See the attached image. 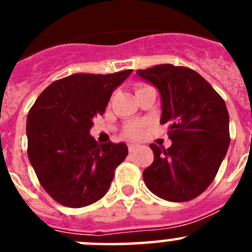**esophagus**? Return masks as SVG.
<instances>
[{
    "mask_svg": "<svg viewBox=\"0 0 252 252\" xmlns=\"http://www.w3.org/2000/svg\"><path fill=\"white\" fill-rule=\"evenodd\" d=\"M137 148H139V146L135 145V144H128V151H130V153H133Z\"/></svg>",
    "mask_w": 252,
    "mask_h": 252,
    "instance_id": "esophagus-1",
    "label": "esophagus"
}]
</instances>
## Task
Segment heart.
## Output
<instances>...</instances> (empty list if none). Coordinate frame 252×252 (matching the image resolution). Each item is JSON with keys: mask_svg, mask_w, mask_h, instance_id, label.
<instances>
[{"mask_svg": "<svg viewBox=\"0 0 252 252\" xmlns=\"http://www.w3.org/2000/svg\"><path fill=\"white\" fill-rule=\"evenodd\" d=\"M148 86H137L136 91L142 90V88H145ZM146 126L145 121H135V122H130V124L125 127V133L127 135L128 137L131 139H139L140 136L142 135V131H144V127Z\"/></svg>", "mask_w": 252, "mask_h": 252, "instance_id": "b5f03b06", "label": "heart"}]
</instances>
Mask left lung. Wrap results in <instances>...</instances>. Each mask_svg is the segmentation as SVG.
<instances>
[{
    "instance_id": "obj_1",
    "label": "left lung",
    "mask_w": 252,
    "mask_h": 252,
    "mask_svg": "<svg viewBox=\"0 0 252 252\" xmlns=\"http://www.w3.org/2000/svg\"><path fill=\"white\" fill-rule=\"evenodd\" d=\"M137 75L161 95L160 124L169 125V149L151 144L154 161L142 173L146 187L170 202L194 199L215 179L230 145V117L222 97L187 66L160 64Z\"/></svg>"
}]
</instances>
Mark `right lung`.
<instances>
[{
	"instance_id": "1",
	"label": "right lung",
	"mask_w": 252,
	"mask_h": 252,
	"mask_svg": "<svg viewBox=\"0 0 252 252\" xmlns=\"http://www.w3.org/2000/svg\"><path fill=\"white\" fill-rule=\"evenodd\" d=\"M131 73L132 69L69 75L45 88L29 111V160L41 187L58 203L81 208L101 199L127 157L126 144H98L90 130L116 87Z\"/></svg>"
}]
</instances>
